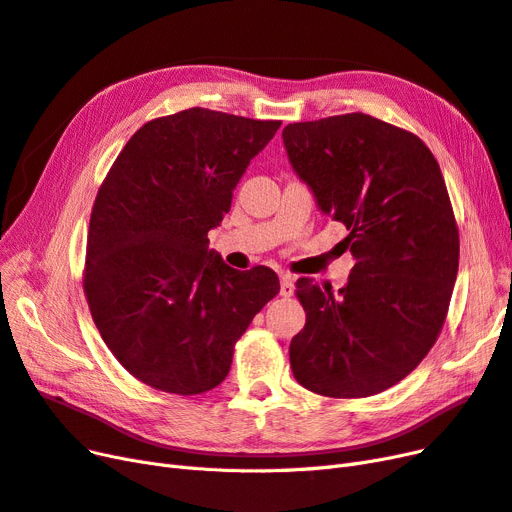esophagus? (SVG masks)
Listing matches in <instances>:
<instances>
[{"instance_id":"obj_1","label":"esophagus","mask_w":512,"mask_h":512,"mask_svg":"<svg viewBox=\"0 0 512 512\" xmlns=\"http://www.w3.org/2000/svg\"><path fill=\"white\" fill-rule=\"evenodd\" d=\"M278 278H280V295L289 298V295H293V276L289 272H280Z\"/></svg>"}]
</instances>
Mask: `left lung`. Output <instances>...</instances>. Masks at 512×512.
<instances>
[{"label": "left lung", "mask_w": 512, "mask_h": 512, "mask_svg": "<svg viewBox=\"0 0 512 512\" xmlns=\"http://www.w3.org/2000/svg\"><path fill=\"white\" fill-rule=\"evenodd\" d=\"M293 170L340 221L355 266L338 293L300 278L306 325L291 340L295 381L327 398H368L430 353L459 268V229L436 157L410 131L364 112L289 123Z\"/></svg>", "instance_id": "obj_1"}]
</instances>
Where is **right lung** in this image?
I'll return each instance as SVG.
<instances>
[{
    "label": "right lung",
    "mask_w": 512,
    "mask_h": 512,
    "mask_svg": "<svg viewBox=\"0 0 512 512\" xmlns=\"http://www.w3.org/2000/svg\"><path fill=\"white\" fill-rule=\"evenodd\" d=\"M278 127L208 108L153 119L97 191L82 289L110 353L144 385L178 395L221 385L238 338L280 291L270 268L240 272L208 251Z\"/></svg>",
    "instance_id": "right-lung-1"
}]
</instances>
